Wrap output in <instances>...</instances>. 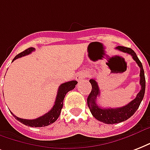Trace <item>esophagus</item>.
<instances>
[{
    "mask_svg": "<svg viewBox=\"0 0 150 150\" xmlns=\"http://www.w3.org/2000/svg\"><path fill=\"white\" fill-rule=\"evenodd\" d=\"M84 76H85V75H84V73L79 72L77 75H76V76H75V80H77L78 82H80V81L84 78Z\"/></svg>",
    "mask_w": 150,
    "mask_h": 150,
    "instance_id": "34e87169",
    "label": "esophagus"
}]
</instances>
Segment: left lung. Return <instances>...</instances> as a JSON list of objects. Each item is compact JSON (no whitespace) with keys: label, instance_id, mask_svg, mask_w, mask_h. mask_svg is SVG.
<instances>
[{"label":"left lung","instance_id":"obj_1","mask_svg":"<svg viewBox=\"0 0 150 150\" xmlns=\"http://www.w3.org/2000/svg\"><path fill=\"white\" fill-rule=\"evenodd\" d=\"M116 50L125 53H128L132 57L134 60L138 64L139 67H140V85H141V90L137 94L136 98L131 102L127 104V105L120 107V108H102L100 106L98 105L96 103L97 98L100 96V90L98 87V83L96 82L94 79H90V83L92 86V90L87 98V105L90 108V112L94 118L104 123L107 124H114V123H119L127 120V119L133 116L137 109L139 108L142 100L144 98L145 94V90H146V79H145V74L142 64L141 61L137 57V55L134 50L131 48L124 47V46H117Z\"/></svg>","mask_w":150,"mask_h":150}]
</instances>
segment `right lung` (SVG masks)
<instances>
[{
  "instance_id": "right-lung-1",
  "label": "right lung",
  "mask_w": 150,
  "mask_h": 150,
  "mask_svg": "<svg viewBox=\"0 0 150 150\" xmlns=\"http://www.w3.org/2000/svg\"><path fill=\"white\" fill-rule=\"evenodd\" d=\"M33 51H34V48H28L27 50H24L23 52H20L18 55H16L15 58L13 59L12 61L16 60L18 58L28 55L31 53ZM77 81H70V82H67L61 84L59 86L58 91H57V95L55 100V104L52 109L45 113L43 116H40L38 118L34 119V120H25V119H21L15 116L13 113H11L15 118L17 120H19L20 123H23L25 125L32 127H46V126L50 125L51 123H54L55 121L57 120L58 117L60 116V114L61 112V109L63 108V104H64V99L67 92H69L70 90H73L75 87V85L77 84Z\"/></svg>"
}]
</instances>
